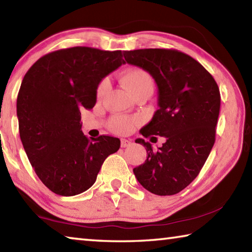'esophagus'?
Returning a JSON list of instances; mask_svg holds the SVG:
<instances>
[{
	"mask_svg": "<svg viewBox=\"0 0 252 252\" xmlns=\"http://www.w3.org/2000/svg\"><path fill=\"white\" fill-rule=\"evenodd\" d=\"M132 144V142L130 140H126V139H121V147L122 148H126V147H130Z\"/></svg>",
	"mask_w": 252,
	"mask_h": 252,
	"instance_id": "esophagus-1",
	"label": "esophagus"
}]
</instances>
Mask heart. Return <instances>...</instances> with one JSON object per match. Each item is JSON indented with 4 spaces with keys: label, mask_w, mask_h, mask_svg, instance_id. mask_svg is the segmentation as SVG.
Here are the masks:
<instances>
[{
    "label": "heart",
    "mask_w": 252,
    "mask_h": 252,
    "mask_svg": "<svg viewBox=\"0 0 252 252\" xmlns=\"http://www.w3.org/2000/svg\"><path fill=\"white\" fill-rule=\"evenodd\" d=\"M121 81L126 91L130 93L131 95H134L136 92L143 90L147 88H153V82L151 76L149 75L146 71L138 67H132V69H127L121 76ZM109 89V81L103 79L99 83L96 88V96L101 99ZM135 126V121L133 119L118 116L110 119L109 126L113 132L119 134H126L132 131Z\"/></svg>",
    "instance_id": "b5f03b06"
}]
</instances>
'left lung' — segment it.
I'll list each match as a JSON object with an SVG mask.
<instances>
[{"instance_id": "1", "label": "left lung", "mask_w": 252, "mask_h": 252, "mask_svg": "<svg viewBox=\"0 0 252 252\" xmlns=\"http://www.w3.org/2000/svg\"><path fill=\"white\" fill-rule=\"evenodd\" d=\"M123 55L126 63L149 72L158 87L159 109L140 133L151 140L152 135L165 138L158 150L143 139L135 140L146 148L147 160L133 173L151 193L176 194L197 178L215 144L218 84L198 61L180 51L141 49Z\"/></svg>"}]
</instances>
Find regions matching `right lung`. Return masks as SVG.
<instances>
[{
	"instance_id": "obj_1",
	"label": "right lung",
	"mask_w": 252,
	"mask_h": 252,
	"mask_svg": "<svg viewBox=\"0 0 252 252\" xmlns=\"http://www.w3.org/2000/svg\"><path fill=\"white\" fill-rule=\"evenodd\" d=\"M125 63L121 51L74 46L45 54L24 75L16 100L20 138L36 176L52 192L71 197L87 191L120 148L113 136L88 139L81 111L94 106L102 79Z\"/></svg>"
}]
</instances>
